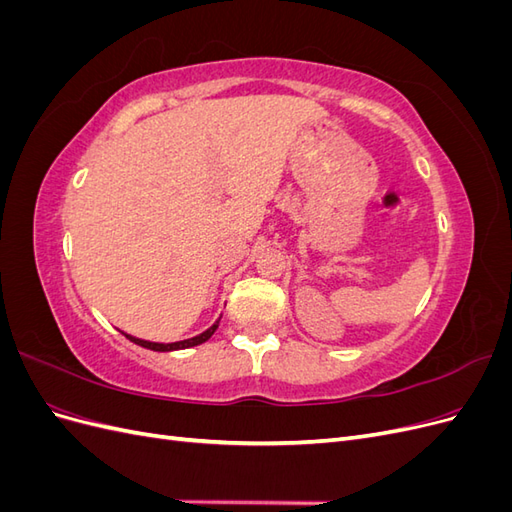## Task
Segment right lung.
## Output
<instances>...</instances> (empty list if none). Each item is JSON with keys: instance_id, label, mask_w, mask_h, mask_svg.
Returning a JSON list of instances; mask_svg holds the SVG:
<instances>
[{"instance_id": "right-lung-1", "label": "right lung", "mask_w": 512, "mask_h": 512, "mask_svg": "<svg viewBox=\"0 0 512 512\" xmlns=\"http://www.w3.org/2000/svg\"><path fill=\"white\" fill-rule=\"evenodd\" d=\"M218 324H220V318L215 320L211 327L207 329V331H203L200 335H196V337H190V339H181V342H173V344H160V342H147V339H138V337H134V335H128V333H123L126 335L130 342H134V344H138V346H143V348H149V350H156V352H170V350H183V348H192V346H198V344H203V342H207V339L215 333V329H218Z\"/></svg>"}]
</instances>
